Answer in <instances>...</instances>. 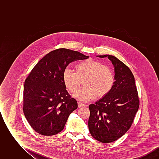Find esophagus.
I'll use <instances>...</instances> for the list:
<instances>
[{
	"label": "esophagus",
	"instance_id": "esophagus-1",
	"mask_svg": "<svg viewBox=\"0 0 159 159\" xmlns=\"http://www.w3.org/2000/svg\"><path fill=\"white\" fill-rule=\"evenodd\" d=\"M84 107H86L84 104H83L82 103H80V102H78V107L79 108H82Z\"/></svg>",
	"mask_w": 159,
	"mask_h": 159
}]
</instances>
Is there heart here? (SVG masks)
I'll list each match as a JSON object with an SVG mask.
<instances>
[{
	"label": "heart",
	"instance_id": "heart-1",
	"mask_svg": "<svg viewBox=\"0 0 159 159\" xmlns=\"http://www.w3.org/2000/svg\"><path fill=\"white\" fill-rule=\"evenodd\" d=\"M76 73L67 68L63 73V82L67 89L75 93L80 88V80L85 79L86 86L75 95L83 102H88L97 95L102 98L111 91L114 83V76L108 67L97 61L86 60L77 64Z\"/></svg>",
	"mask_w": 159,
	"mask_h": 159
}]
</instances>
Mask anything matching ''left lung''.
<instances>
[{
  "label": "left lung",
  "instance_id": "8db88e82",
  "mask_svg": "<svg viewBox=\"0 0 159 159\" xmlns=\"http://www.w3.org/2000/svg\"><path fill=\"white\" fill-rule=\"evenodd\" d=\"M111 61L114 82L109 93L89 106L88 127L91 135L101 143L118 139L130 128L139 108V98L132 71L121 61L111 55H98Z\"/></svg>",
  "mask_w": 159,
  "mask_h": 159
}]
</instances>
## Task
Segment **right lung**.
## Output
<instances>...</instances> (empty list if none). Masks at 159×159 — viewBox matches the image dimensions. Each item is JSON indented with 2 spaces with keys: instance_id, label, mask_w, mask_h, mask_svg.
Here are the masks:
<instances>
[{
  "instance_id": "add662e5",
  "label": "right lung",
  "mask_w": 159,
  "mask_h": 159,
  "mask_svg": "<svg viewBox=\"0 0 159 159\" xmlns=\"http://www.w3.org/2000/svg\"><path fill=\"white\" fill-rule=\"evenodd\" d=\"M88 58L79 52L61 48L46 54L33 68L24 82L23 111L36 132L52 136L64 128L77 102L66 90L63 73L70 62Z\"/></svg>"
}]
</instances>
